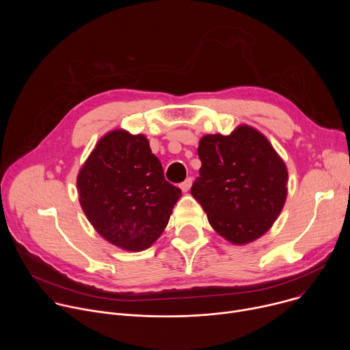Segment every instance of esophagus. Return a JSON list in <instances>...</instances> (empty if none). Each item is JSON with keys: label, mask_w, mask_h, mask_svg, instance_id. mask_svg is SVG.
Wrapping results in <instances>:
<instances>
[{"label": "esophagus", "mask_w": 350, "mask_h": 350, "mask_svg": "<svg viewBox=\"0 0 350 350\" xmlns=\"http://www.w3.org/2000/svg\"><path fill=\"white\" fill-rule=\"evenodd\" d=\"M191 185H192V178L189 177V178H187L184 183L180 184V188L183 189V192H188L189 188H191Z\"/></svg>", "instance_id": "obj_1"}]
</instances>
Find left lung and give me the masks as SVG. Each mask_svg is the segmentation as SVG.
Returning <instances> with one entry per match:
<instances>
[{"mask_svg":"<svg viewBox=\"0 0 350 350\" xmlns=\"http://www.w3.org/2000/svg\"><path fill=\"white\" fill-rule=\"evenodd\" d=\"M202 162L191 195L217 234L235 245L262 237L281 213L288 170L269 139L251 126L199 141Z\"/></svg>","mask_w":350,"mask_h":350,"instance_id":"obj_1","label":"left lung"}]
</instances>
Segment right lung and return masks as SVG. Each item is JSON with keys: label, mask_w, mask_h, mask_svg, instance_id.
Here are the masks:
<instances>
[{"label": "right lung", "mask_w": 350, "mask_h": 350, "mask_svg": "<svg viewBox=\"0 0 350 350\" xmlns=\"http://www.w3.org/2000/svg\"><path fill=\"white\" fill-rule=\"evenodd\" d=\"M79 201L108 242L131 252L151 246L166 228L181 189L142 134L113 130L98 141L77 176Z\"/></svg>", "instance_id": "right-lung-1"}]
</instances>
